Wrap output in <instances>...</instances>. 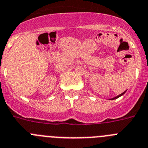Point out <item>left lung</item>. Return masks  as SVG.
I'll return each mask as SVG.
<instances>
[{
    "mask_svg": "<svg viewBox=\"0 0 148 148\" xmlns=\"http://www.w3.org/2000/svg\"><path fill=\"white\" fill-rule=\"evenodd\" d=\"M125 92H126V90H125V91H124L123 93H122V94H119V95L116 96V97H113V98H111V99H111V100H113V99H117V98H119V97H121V96L123 95V94H125Z\"/></svg>",
    "mask_w": 148,
    "mask_h": 148,
    "instance_id": "1",
    "label": "left lung"
}]
</instances>
